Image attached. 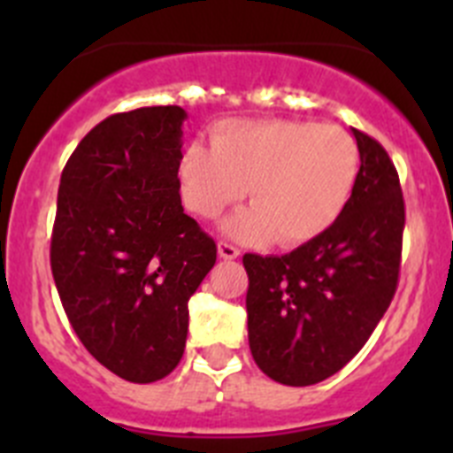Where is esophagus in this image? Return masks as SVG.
<instances>
[{
  "instance_id": "34e87169",
  "label": "esophagus",
  "mask_w": 453,
  "mask_h": 453,
  "mask_svg": "<svg viewBox=\"0 0 453 453\" xmlns=\"http://www.w3.org/2000/svg\"><path fill=\"white\" fill-rule=\"evenodd\" d=\"M218 254L224 261H234V258H238L240 251L234 245H229V242H218Z\"/></svg>"
}]
</instances>
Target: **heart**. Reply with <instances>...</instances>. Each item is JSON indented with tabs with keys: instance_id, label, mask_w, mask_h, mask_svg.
Masks as SVG:
<instances>
[{
	"instance_id": "b5f03b06",
	"label": "heart",
	"mask_w": 453,
	"mask_h": 453,
	"mask_svg": "<svg viewBox=\"0 0 453 453\" xmlns=\"http://www.w3.org/2000/svg\"><path fill=\"white\" fill-rule=\"evenodd\" d=\"M179 188L190 213L213 219L242 199L251 206L222 224L240 242L283 247L311 242L342 213L356 174L358 147L335 124L306 119H229L213 147L190 142L179 156Z\"/></svg>"
}]
</instances>
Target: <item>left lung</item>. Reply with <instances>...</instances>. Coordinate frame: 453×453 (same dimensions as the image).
I'll return each instance as SVG.
<instances>
[{"label": "left lung", "mask_w": 453, "mask_h": 453, "mask_svg": "<svg viewBox=\"0 0 453 453\" xmlns=\"http://www.w3.org/2000/svg\"><path fill=\"white\" fill-rule=\"evenodd\" d=\"M351 134L361 167L338 219L290 254L242 256L251 356L283 386H313L342 370L397 290L406 222L397 170L374 138Z\"/></svg>", "instance_id": "1"}]
</instances>
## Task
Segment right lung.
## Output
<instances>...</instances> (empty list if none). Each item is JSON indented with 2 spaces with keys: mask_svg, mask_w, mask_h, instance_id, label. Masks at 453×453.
Here are the masks:
<instances>
[{
  "mask_svg": "<svg viewBox=\"0 0 453 453\" xmlns=\"http://www.w3.org/2000/svg\"><path fill=\"white\" fill-rule=\"evenodd\" d=\"M181 106H145L99 122L58 186L51 274L72 329L106 370L151 383L181 361L188 299L218 247L183 213Z\"/></svg>",
  "mask_w": 453,
  "mask_h": 453,
  "instance_id": "add662e5",
  "label": "right lung"
}]
</instances>
